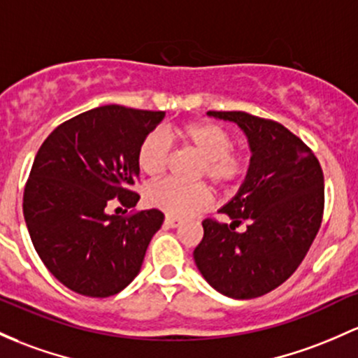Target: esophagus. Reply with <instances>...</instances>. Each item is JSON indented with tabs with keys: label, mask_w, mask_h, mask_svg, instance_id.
Listing matches in <instances>:
<instances>
[{
	"label": "esophagus",
	"mask_w": 358,
	"mask_h": 358,
	"mask_svg": "<svg viewBox=\"0 0 358 358\" xmlns=\"http://www.w3.org/2000/svg\"><path fill=\"white\" fill-rule=\"evenodd\" d=\"M164 224H166L168 227H178L180 224H182V221L176 217H171V215H166V219H164Z\"/></svg>",
	"instance_id": "34e87169"
}]
</instances>
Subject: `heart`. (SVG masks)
Instances as JSON below:
<instances>
[{
	"label": "heart",
	"instance_id": "heart-1",
	"mask_svg": "<svg viewBox=\"0 0 358 358\" xmlns=\"http://www.w3.org/2000/svg\"><path fill=\"white\" fill-rule=\"evenodd\" d=\"M176 136L188 151L199 156L197 178H207L219 190H231L246 175L250 158L246 151L233 148V136L210 120H190L176 129ZM171 159V143L161 132H151L137 148V164L149 178L166 171ZM144 202L171 217H188L210 206V190L203 183L182 185L173 180L151 183L144 190Z\"/></svg>",
	"mask_w": 358,
	"mask_h": 358
}]
</instances>
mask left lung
Listing matches in <instances>:
<instances>
[{
	"label": "left lung",
	"instance_id": "obj_1",
	"mask_svg": "<svg viewBox=\"0 0 358 358\" xmlns=\"http://www.w3.org/2000/svg\"><path fill=\"white\" fill-rule=\"evenodd\" d=\"M207 113L241 127L251 159L238 194L219 210L233 222L206 219L194 258L217 292L253 299L284 284L311 248L323 221V170L311 149L278 122L246 112ZM243 222L247 229L238 234Z\"/></svg>",
	"mask_w": 358,
	"mask_h": 358
}]
</instances>
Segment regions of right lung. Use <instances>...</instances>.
Instances as JSON below:
<instances>
[{"label":"right lung","instance_id":"1","mask_svg":"<svg viewBox=\"0 0 358 358\" xmlns=\"http://www.w3.org/2000/svg\"><path fill=\"white\" fill-rule=\"evenodd\" d=\"M163 119L105 105L57 125L35 156L23 192L27 227L47 270L81 296L127 287L164 221L158 209L108 214L112 203L136 207L137 148Z\"/></svg>","mask_w":358,"mask_h":358}]
</instances>
